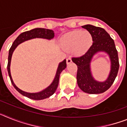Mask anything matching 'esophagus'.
<instances>
[{"instance_id":"esophagus-1","label":"esophagus","mask_w":127,"mask_h":127,"mask_svg":"<svg viewBox=\"0 0 127 127\" xmlns=\"http://www.w3.org/2000/svg\"><path fill=\"white\" fill-rule=\"evenodd\" d=\"M66 61H67V64H69L70 63L72 62L71 58H70V57H68V58H67V60H66Z\"/></svg>"}]
</instances>
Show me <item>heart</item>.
Masks as SVG:
<instances>
[{
    "label": "heart",
    "mask_w": 127,
    "mask_h": 127,
    "mask_svg": "<svg viewBox=\"0 0 127 127\" xmlns=\"http://www.w3.org/2000/svg\"><path fill=\"white\" fill-rule=\"evenodd\" d=\"M92 44V36L88 31L74 30L66 33L62 39V46L66 50H72L77 55H81Z\"/></svg>",
    "instance_id": "obj_1"
}]
</instances>
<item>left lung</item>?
Listing matches in <instances>:
<instances>
[{
    "mask_svg": "<svg viewBox=\"0 0 127 127\" xmlns=\"http://www.w3.org/2000/svg\"><path fill=\"white\" fill-rule=\"evenodd\" d=\"M86 29L92 36V45L84 55L73 57L72 60L77 65V85L84 92L90 94H98L104 92L111 86L118 74L119 59L114 40L104 29L98 27L86 25L82 26ZM104 51L108 53L112 61V70L107 80L98 82L91 76L89 64L93 56L96 52Z\"/></svg>",
    "mask_w": 127,
    "mask_h": 127,
    "instance_id": "8db88e82",
    "label": "left lung"
}]
</instances>
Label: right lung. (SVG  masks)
<instances>
[{
	"label": "right lung",
	"mask_w": 127,
	"mask_h": 127,
	"mask_svg": "<svg viewBox=\"0 0 127 127\" xmlns=\"http://www.w3.org/2000/svg\"><path fill=\"white\" fill-rule=\"evenodd\" d=\"M35 37H39V38H44V39H51L53 37H54V32L51 30H49V29H41V28H37V29H32L29 31H26V32L22 33L20 35H18L16 39L14 40L13 42V44L10 48L9 51V56H8V63H7V71H8L9 76L11 79V83L13 85L16 90L20 92L22 95H24L25 97H28L29 98L33 100H42L44 98H48L49 97L51 96L55 92L56 90H57V87L58 85V82H59V77H60V74L64 69H65V67H67V64H66V60H64L61 63H60V64L58 65V69H57V74H56L55 77L53 81L51 83V85L50 86H48V88H46L45 90H44L43 91L39 93H35V94H31V93H27L19 89L17 86H16L15 84L14 83L12 77H11V72H10V64H11V57L13 55V53L14 50H15V48H16L18 44L20 43L24 42V41L29 40V39H33V38Z\"/></svg>",
	"instance_id": "1"
}]
</instances>
